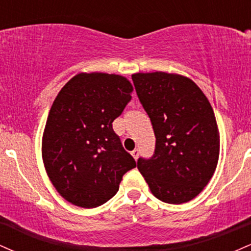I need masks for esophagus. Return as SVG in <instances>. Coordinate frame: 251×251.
I'll list each match as a JSON object with an SVG mask.
<instances>
[{
  "label": "esophagus",
  "mask_w": 251,
  "mask_h": 251,
  "mask_svg": "<svg viewBox=\"0 0 251 251\" xmlns=\"http://www.w3.org/2000/svg\"><path fill=\"white\" fill-rule=\"evenodd\" d=\"M131 154H132V157H133L134 159L137 160V159H138V157H139V150H138V149L133 150V151L131 152Z\"/></svg>",
  "instance_id": "1"
}]
</instances>
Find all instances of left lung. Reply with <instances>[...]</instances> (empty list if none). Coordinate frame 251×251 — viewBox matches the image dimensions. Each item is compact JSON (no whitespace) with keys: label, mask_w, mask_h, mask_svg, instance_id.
Listing matches in <instances>:
<instances>
[{"label":"left lung","mask_w":251,"mask_h":251,"mask_svg":"<svg viewBox=\"0 0 251 251\" xmlns=\"http://www.w3.org/2000/svg\"><path fill=\"white\" fill-rule=\"evenodd\" d=\"M132 80L155 135L153 157L139 158L138 170L158 200H194L208 185L220 158V131L208 98L180 74L135 73Z\"/></svg>","instance_id":"1"}]
</instances>
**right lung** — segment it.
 Returning a JSON list of instances; mask_svg holds the SVG:
<instances>
[{
    "label": "right lung",
    "mask_w": 251,
    "mask_h": 251,
    "mask_svg": "<svg viewBox=\"0 0 251 251\" xmlns=\"http://www.w3.org/2000/svg\"><path fill=\"white\" fill-rule=\"evenodd\" d=\"M132 92L127 77L92 72L72 77L54 100L42 135V160L54 188L73 205L92 209L106 203L135 168L112 127Z\"/></svg>",
    "instance_id": "right-lung-1"
}]
</instances>
